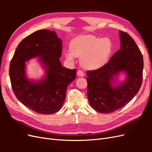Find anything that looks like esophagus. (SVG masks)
I'll return each mask as SVG.
<instances>
[{
  "instance_id": "esophagus-1",
  "label": "esophagus",
  "mask_w": 152,
  "mask_h": 152,
  "mask_svg": "<svg viewBox=\"0 0 152 152\" xmlns=\"http://www.w3.org/2000/svg\"><path fill=\"white\" fill-rule=\"evenodd\" d=\"M77 75L79 76V77H84V73L82 72V70H80L77 71Z\"/></svg>"
}]
</instances>
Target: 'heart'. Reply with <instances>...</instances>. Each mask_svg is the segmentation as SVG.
I'll use <instances>...</instances> for the list:
<instances>
[{
  "label": "heart",
  "instance_id": "1",
  "mask_svg": "<svg viewBox=\"0 0 152 152\" xmlns=\"http://www.w3.org/2000/svg\"><path fill=\"white\" fill-rule=\"evenodd\" d=\"M113 44L108 38L101 39L94 35H86L71 42V52L65 57L73 61L74 56L80 58L81 66L86 70H95L104 66L112 54Z\"/></svg>",
  "mask_w": 152,
  "mask_h": 152
}]
</instances>
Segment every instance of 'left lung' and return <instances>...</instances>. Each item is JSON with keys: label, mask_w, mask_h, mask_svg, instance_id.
Instances as JSON below:
<instances>
[{"label": "left lung", "mask_w": 152, "mask_h": 152, "mask_svg": "<svg viewBox=\"0 0 152 152\" xmlns=\"http://www.w3.org/2000/svg\"><path fill=\"white\" fill-rule=\"evenodd\" d=\"M119 34L121 49L102 68L86 72L87 98L91 107L100 113H111L124 107L142 84V55L129 35L122 31ZM121 72L125 79L118 84L116 80Z\"/></svg>", "instance_id": "1"}]
</instances>
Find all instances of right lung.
Listing matches in <instances>:
<instances>
[{"instance_id":"add662e5","label":"right lung","mask_w":152,"mask_h":152,"mask_svg":"<svg viewBox=\"0 0 152 152\" xmlns=\"http://www.w3.org/2000/svg\"><path fill=\"white\" fill-rule=\"evenodd\" d=\"M62 41L56 33L40 30L27 36L18 45L10 66L12 89L17 99L40 114H52L62 107L68 86L76 77L75 69L63 67ZM38 57L45 70L39 81L28 79L26 62Z\"/></svg>"}]
</instances>
